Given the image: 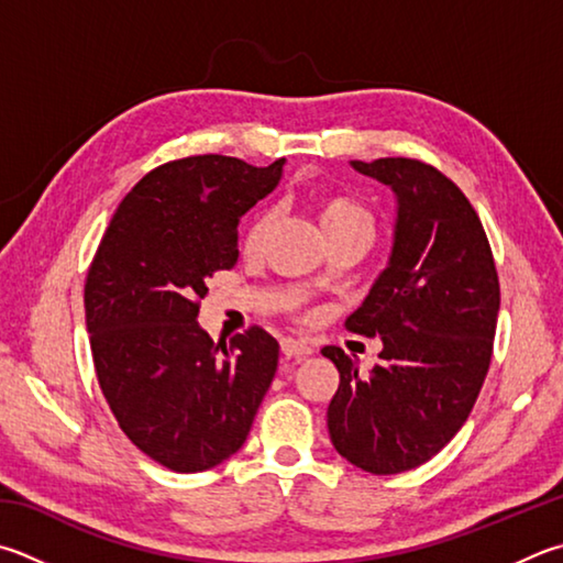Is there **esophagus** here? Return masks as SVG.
Instances as JSON below:
<instances>
[{"mask_svg":"<svg viewBox=\"0 0 563 563\" xmlns=\"http://www.w3.org/2000/svg\"><path fill=\"white\" fill-rule=\"evenodd\" d=\"M280 350L285 356H288V360H302V356L312 354V346L308 342L292 340V336H285V340H280Z\"/></svg>","mask_w":563,"mask_h":563,"instance_id":"1","label":"esophagus"}]
</instances>
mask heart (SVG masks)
Listing matches in <instances>:
<instances>
[{"label": "heart", "instance_id": "heart-1", "mask_svg": "<svg viewBox=\"0 0 563 563\" xmlns=\"http://www.w3.org/2000/svg\"><path fill=\"white\" fill-rule=\"evenodd\" d=\"M317 219H320L324 236L344 233V231H360V233H366V236H372L374 231L372 213L366 211L360 201H354L352 197H344V194H324V197H320V201H317ZM271 223H273L271 211L255 213L253 221L246 227V233H243V251L246 253L258 251L265 233L271 229Z\"/></svg>", "mask_w": 563, "mask_h": 563}]
</instances>
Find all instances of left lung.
Listing matches in <instances>:
<instances>
[{"label": "left lung", "instance_id": "left-lung-1", "mask_svg": "<svg viewBox=\"0 0 563 563\" xmlns=\"http://www.w3.org/2000/svg\"><path fill=\"white\" fill-rule=\"evenodd\" d=\"M394 189L398 219L388 268L344 327L382 336L369 376L324 346L340 372L327 408L336 453L372 475L423 465L463 428L493 362L499 280L477 211L443 172L411 157L354 159Z\"/></svg>", "mask_w": 563, "mask_h": 563}]
</instances>
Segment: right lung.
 Instances as JSON below:
<instances>
[{
	"mask_svg": "<svg viewBox=\"0 0 563 563\" xmlns=\"http://www.w3.org/2000/svg\"><path fill=\"white\" fill-rule=\"evenodd\" d=\"M283 162H165L120 201L88 268L100 391L122 433L175 473L236 453L278 369L280 346L263 327L213 344L197 314L209 280L239 261V219L275 189Z\"/></svg>",
	"mask_w": 563,
	"mask_h": 563,
	"instance_id": "1",
	"label": "right lung"
}]
</instances>
